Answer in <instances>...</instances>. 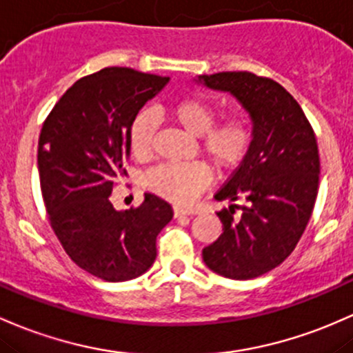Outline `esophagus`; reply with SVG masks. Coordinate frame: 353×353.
Segmentation results:
<instances>
[{
  "label": "esophagus",
  "instance_id": "obj_1",
  "mask_svg": "<svg viewBox=\"0 0 353 353\" xmlns=\"http://www.w3.org/2000/svg\"><path fill=\"white\" fill-rule=\"evenodd\" d=\"M185 216H191V211H188V209H183V208H174V218L179 219V218H185Z\"/></svg>",
  "mask_w": 353,
  "mask_h": 353
}]
</instances>
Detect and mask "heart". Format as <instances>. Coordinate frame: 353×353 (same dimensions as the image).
<instances>
[{"label":"heart","mask_w":353,"mask_h":353,"mask_svg":"<svg viewBox=\"0 0 353 353\" xmlns=\"http://www.w3.org/2000/svg\"><path fill=\"white\" fill-rule=\"evenodd\" d=\"M174 122L185 132L201 137V147L211 164L219 170L233 169L246 156L251 142L250 123L231 117L214 125L216 110L199 97H185L170 107ZM159 117L152 110H141L130 127V145L135 156L152 150ZM209 183V170L201 162L162 164L145 176V185L156 194L176 204H189Z\"/></svg>","instance_id":"obj_1"}]
</instances>
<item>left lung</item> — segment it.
I'll return each mask as SVG.
<instances>
[{
	"instance_id": "obj_1",
	"label": "left lung",
	"mask_w": 353,
	"mask_h": 353,
	"mask_svg": "<svg viewBox=\"0 0 353 353\" xmlns=\"http://www.w3.org/2000/svg\"><path fill=\"white\" fill-rule=\"evenodd\" d=\"M196 83L233 95L251 119L241 165L216 201H245L216 212L223 234L203 250L209 270L251 280L276 268L295 250L319 194L320 157L303 110L280 83L250 72L199 75ZM241 208L238 215L235 209Z\"/></svg>"
}]
</instances>
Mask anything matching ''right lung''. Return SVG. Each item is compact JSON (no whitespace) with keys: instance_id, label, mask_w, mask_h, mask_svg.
<instances>
[{"instance_id":"right-lung-1","label":"right lung","mask_w":353,"mask_h":353,"mask_svg":"<svg viewBox=\"0 0 353 353\" xmlns=\"http://www.w3.org/2000/svg\"><path fill=\"white\" fill-rule=\"evenodd\" d=\"M168 83L169 77L103 68L73 83L41 127L38 172L50 223L68 256L105 281L145 273L172 219L170 204L149 192L135 209L110 203L125 174L134 117Z\"/></svg>"}]
</instances>
